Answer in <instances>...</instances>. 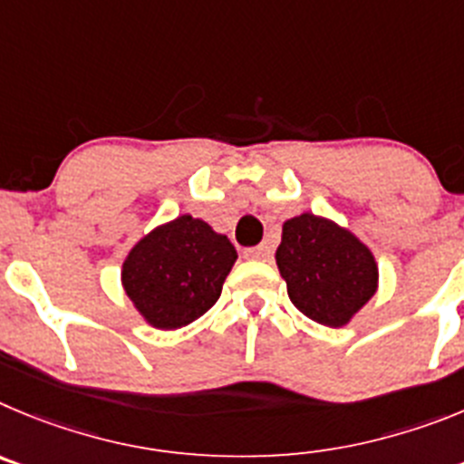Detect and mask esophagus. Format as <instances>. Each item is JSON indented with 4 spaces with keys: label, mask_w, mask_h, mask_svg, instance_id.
Instances as JSON below:
<instances>
[{
    "label": "esophagus",
    "mask_w": 464,
    "mask_h": 464,
    "mask_svg": "<svg viewBox=\"0 0 464 464\" xmlns=\"http://www.w3.org/2000/svg\"><path fill=\"white\" fill-rule=\"evenodd\" d=\"M245 256L256 258V261H268L273 256V249H270V245H258V247L245 249Z\"/></svg>",
    "instance_id": "1"
}]
</instances>
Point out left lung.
Here are the masks:
<instances>
[{"mask_svg":"<svg viewBox=\"0 0 464 464\" xmlns=\"http://www.w3.org/2000/svg\"><path fill=\"white\" fill-rule=\"evenodd\" d=\"M275 261L291 303L328 328L349 324L379 289L377 258L365 242L312 212H300L282 224Z\"/></svg>","mask_w":464,"mask_h":464,"instance_id":"1","label":"left lung"}]
</instances>
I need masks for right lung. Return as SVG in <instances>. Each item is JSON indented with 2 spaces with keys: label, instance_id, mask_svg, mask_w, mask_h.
I'll list each match as a JSON object with an SVG mask.
<instances>
[{
  "label": "right lung",
  "instance_id": "add662e5",
  "mask_svg": "<svg viewBox=\"0 0 464 464\" xmlns=\"http://www.w3.org/2000/svg\"><path fill=\"white\" fill-rule=\"evenodd\" d=\"M237 252L208 222L180 215L145 233L122 263V289L143 321L178 331L206 314L222 295Z\"/></svg>",
  "mask_w": 464,
  "mask_h": 464
}]
</instances>
